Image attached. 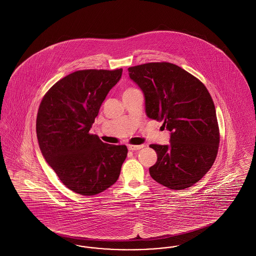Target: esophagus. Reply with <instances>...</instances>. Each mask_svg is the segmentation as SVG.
I'll return each mask as SVG.
<instances>
[{
  "mask_svg": "<svg viewBox=\"0 0 256 256\" xmlns=\"http://www.w3.org/2000/svg\"><path fill=\"white\" fill-rule=\"evenodd\" d=\"M144 148V145H138V146H136V145H130L128 146V150H140V148Z\"/></svg>",
  "mask_w": 256,
  "mask_h": 256,
  "instance_id": "esophagus-1",
  "label": "esophagus"
}]
</instances>
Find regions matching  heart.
I'll use <instances>...</instances> for the list:
<instances>
[{
    "mask_svg": "<svg viewBox=\"0 0 256 256\" xmlns=\"http://www.w3.org/2000/svg\"><path fill=\"white\" fill-rule=\"evenodd\" d=\"M132 90H134V88H128V89H126V90L124 92V93H128V92H130V91H132Z\"/></svg>",
    "mask_w": 256,
    "mask_h": 256,
    "instance_id": "obj_1",
    "label": "heart"
}]
</instances>
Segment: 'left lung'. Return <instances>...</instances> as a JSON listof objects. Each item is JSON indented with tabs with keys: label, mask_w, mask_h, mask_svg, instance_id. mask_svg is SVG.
I'll list each match as a JSON object with an SVG mask.
<instances>
[{
	"label": "left lung",
	"mask_w": 256,
	"mask_h": 256,
	"mask_svg": "<svg viewBox=\"0 0 256 256\" xmlns=\"http://www.w3.org/2000/svg\"><path fill=\"white\" fill-rule=\"evenodd\" d=\"M128 71L144 93L146 116L163 121L170 132L169 145L150 146L158 154L150 176L174 190L192 186L212 167L219 148L216 110L206 87L169 62L146 63Z\"/></svg>",
	"instance_id": "8db88e82"
}]
</instances>
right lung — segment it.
<instances>
[{
  "label": "right lung",
  "instance_id": "add662e5",
  "mask_svg": "<svg viewBox=\"0 0 256 256\" xmlns=\"http://www.w3.org/2000/svg\"><path fill=\"white\" fill-rule=\"evenodd\" d=\"M122 72V68L74 72L52 86L39 106L40 150L61 182L74 193L96 195L120 176L126 146L104 143L89 130Z\"/></svg>",
  "mask_w": 256,
  "mask_h": 256
}]
</instances>
